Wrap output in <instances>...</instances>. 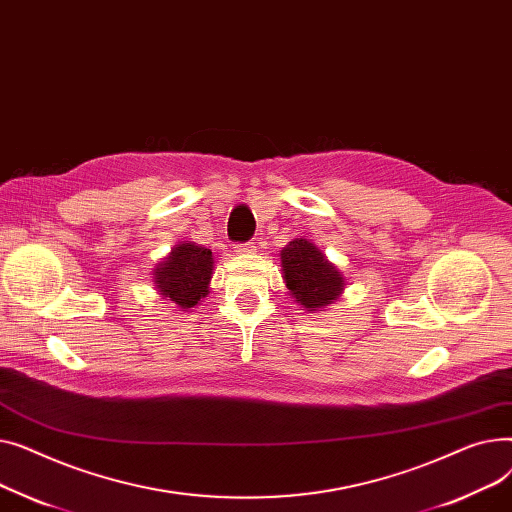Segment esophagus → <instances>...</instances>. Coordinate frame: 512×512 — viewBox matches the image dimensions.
<instances>
[{"instance_id":"1","label":"esophagus","mask_w":512,"mask_h":512,"mask_svg":"<svg viewBox=\"0 0 512 512\" xmlns=\"http://www.w3.org/2000/svg\"><path fill=\"white\" fill-rule=\"evenodd\" d=\"M234 249H236V253H240V255H251V253L257 251L255 242H242V245H236Z\"/></svg>"}]
</instances>
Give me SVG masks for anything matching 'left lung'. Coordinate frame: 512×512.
Returning a JSON list of instances; mask_svg holds the SVG:
<instances>
[{"mask_svg": "<svg viewBox=\"0 0 512 512\" xmlns=\"http://www.w3.org/2000/svg\"><path fill=\"white\" fill-rule=\"evenodd\" d=\"M282 278L292 299L307 311L332 305L346 286L342 272L307 238H294L280 251Z\"/></svg>", "mask_w": 512, "mask_h": 512, "instance_id": "1", "label": "left lung"}]
</instances>
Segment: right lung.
<instances>
[{"instance_id":"right-lung-1","label":"right lung","mask_w":512,"mask_h":512,"mask_svg":"<svg viewBox=\"0 0 512 512\" xmlns=\"http://www.w3.org/2000/svg\"><path fill=\"white\" fill-rule=\"evenodd\" d=\"M213 274V255L191 240H182L172 253L157 263L153 284L157 292L174 307L186 311L207 297Z\"/></svg>"}]
</instances>
